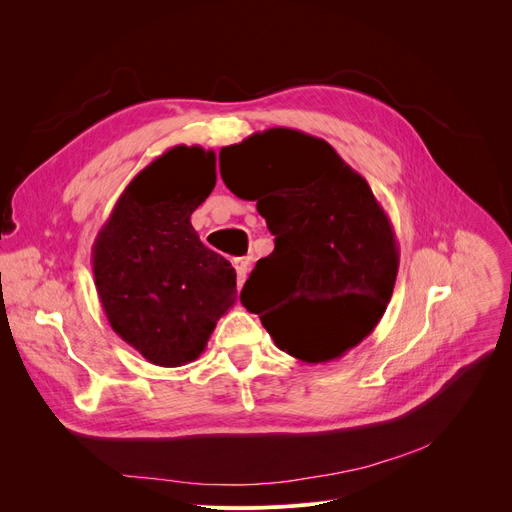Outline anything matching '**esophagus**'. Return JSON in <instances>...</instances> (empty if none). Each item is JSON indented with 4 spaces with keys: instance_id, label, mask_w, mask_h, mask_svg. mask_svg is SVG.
<instances>
[{
    "instance_id": "1",
    "label": "esophagus",
    "mask_w": 512,
    "mask_h": 512,
    "mask_svg": "<svg viewBox=\"0 0 512 512\" xmlns=\"http://www.w3.org/2000/svg\"><path fill=\"white\" fill-rule=\"evenodd\" d=\"M249 257H240V259H234V270H236V278H238V286L247 280V274H249Z\"/></svg>"
}]
</instances>
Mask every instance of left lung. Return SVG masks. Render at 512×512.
Segmentation results:
<instances>
[{"label":"left lung","instance_id":"8db88e82","mask_svg":"<svg viewBox=\"0 0 512 512\" xmlns=\"http://www.w3.org/2000/svg\"><path fill=\"white\" fill-rule=\"evenodd\" d=\"M230 191L257 201L276 236L240 303L278 348L305 363L351 351L382 319L398 274V242L367 180L324 139L267 128L222 147Z\"/></svg>","mask_w":512,"mask_h":512}]
</instances>
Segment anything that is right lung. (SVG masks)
<instances>
[{
	"label": "right lung",
	"instance_id": "right-lung-1",
	"mask_svg": "<svg viewBox=\"0 0 512 512\" xmlns=\"http://www.w3.org/2000/svg\"><path fill=\"white\" fill-rule=\"evenodd\" d=\"M215 186V153L176 145L124 188L93 245L112 330L159 367L195 361L236 301L234 267L199 240L193 211Z\"/></svg>",
	"mask_w": 512,
	"mask_h": 512
}]
</instances>
